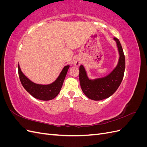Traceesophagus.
Listing matches in <instances>:
<instances>
[{"label": "esophagus", "instance_id": "esophagus-1", "mask_svg": "<svg viewBox=\"0 0 147 147\" xmlns=\"http://www.w3.org/2000/svg\"><path fill=\"white\" fill-rule=\"evenodd\" d=\"M80 64H81V61H80V59H77L75 60V61H74V64H75V65L79 66L80 65Z\"/></svg>", "mask_w": 147, "mask_h": 147}]
</instances>
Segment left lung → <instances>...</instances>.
Here are the masks:
<instances>
[{
    "mask_svg": "<svg viewBox=\"0 0 147 147\" xmlns=\"http://www.w3.org/2000/svg\"><path fill=\"white\" fill-rule=\"evenodd\" d=\"M116 42L119 59L117 66L109 74L102 78H89L84 66L79 69V80L81 88L85 96L93 100H100L108 98L117 90L121 84L125 69V57L121 43L117 38Z\"/></svg>",
    "mask_w": 147,
    "mask_h": 147,
    "instance_id": "8db88e82",
    "label": "left lung"
}]
</instances>
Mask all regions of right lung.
Masks as SVG:
<instances>
[{
    "mask_svg": "<svg viewBox=\"0 0 147 147\" xmlns=\"http://www.w3.org/2000/svg\"><path fill=\"white\" fill-rule=\"evenodd\" d=\"M70 65H65L55 82L48 84L35 83L22 72L18 64V74L22 85L35 98L42 100H50L58 95Z\"/></svg>",
    "mask_w": 147,
    "mask_h": 147,
    "instance_id": "right-lung-1",
    "label": "right lung"
}]
</instances>
